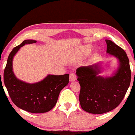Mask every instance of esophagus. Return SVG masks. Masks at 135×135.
<instances>
[{"label":"esophagus","instance_id":"1","mask_svg":"<svg viewBox=\"0 0 135 135\" xmlns=\"http://www.w3.org/2000/svg\"><path fill=\"white\" fill-rule=\"evenodd\" d=\"M69 80H70V81H74L76 80V75H75L74 73L70 74Z\"/></svg>","mask_w":135,"mask_h":135}]
</instances>
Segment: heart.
<instances>
[{
    "instance_id": "1",
    "label": "heart",
    "mask_w": 135,
    "mask_h": 135,
    "mask_svg": "<svg viewBox=\"0 0 135 135\" xmlns=\"http://www.w3.org/2000/svg\"><path fill=\"white\" fill-rule=\"evenodd\" d=\"M90 51V49L88 47H80L75 50V56L77 58H81L84 55L88 54Z\"/></svg>"
}]
</instances>
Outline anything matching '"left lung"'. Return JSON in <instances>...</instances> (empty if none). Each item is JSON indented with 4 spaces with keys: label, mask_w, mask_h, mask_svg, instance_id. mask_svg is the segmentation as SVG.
<instances>
[{
    "label": "left lung",
    "mask_w": 135,
    "mask_h": 135,
    "mask_svg": "<svg viewBox=\"0 0 135 135\" xmlns=\"http://www.w3.org/2000/svg\"><path fill=\"white\" fill-rule=\"evenodd\" d=\"M106 52L116 57L119 67L112 77H104L99 64L77 68V80L80 85L79 101L81 108L91 114L109 112L123 100L131 82L130 62L125 51L111 40H106Z\"/></svg>",
    "instance_id": "left-lung-1"
}]
</instances>
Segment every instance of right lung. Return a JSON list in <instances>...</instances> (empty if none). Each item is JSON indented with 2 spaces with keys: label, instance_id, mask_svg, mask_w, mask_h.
<instances>
[{
  "label": "right lung",
  "instance_id": "add662e5",
  "mask_svg": "<svg viewBox=\"0 0 135 135\" xmlns=\"http://www.w3.org/2000/svg\"><path fill=\"white\" fill-rule=\"evenodd\" d=\"M36 42L34 40H24L12 50L3 72V81L12 101L16 106L26 111L38 114L49 112L54 108L61 90L69 83V75H48L34 84L26 83L16 78L13 71L14 56L25 44Z\"/></svg>",
  "mask_w": 135,
  "mask_h": 135
}]
</instances>
